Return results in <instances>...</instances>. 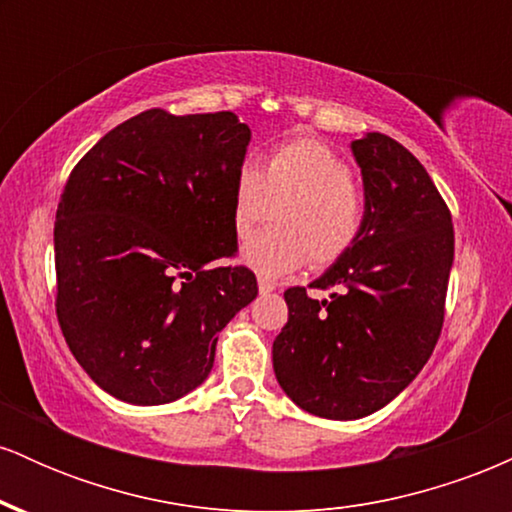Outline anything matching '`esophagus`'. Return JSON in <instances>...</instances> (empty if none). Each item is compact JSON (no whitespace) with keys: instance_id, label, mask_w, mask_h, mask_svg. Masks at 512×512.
Segmentation results:
<instances>
[{"instance_id":"34e87169","label":"esophagus","mask_w":512,"mask_h":512,"mask_svg":"<svg viewBox=\"0 0 512 512\" xmlns=\"http://www.w3.org/2000/svg\"><path fill=\"white\" fill-rule=\"evenodd\" d=\"M257 289H260L262 296H267V293H272L276 289V284H274V281H269V279H264V276H260V279H257Z\"/></svg>"}]
</instances>
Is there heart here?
I'll list each match as a JSON object with an SVG mask.
<instances>
[{
	"instance_id": "obj_1",
	"label": "heart",
	"mask_w": 512,
	"mask_h": 512,
	"mask_svg": "<svg viewBox=\"0 0 512 512\" xmlns=\"http://www.w3.org/2000/svg\"><path fill=\"white\" fill-rule=\"evenodd\" d=\"M272 207V231L240 252V262L269 279L296 272L308 260L313 267L342 260L366 221V197L351 168L337 151L308 137L279 144L260 168L250 161L238 168L231 204L236 238H250Z\"/></svg>"
}]
</instances>
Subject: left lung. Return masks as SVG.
<instances>
[{
  "label": "left lung",
  "instance_id": "8db88e82",
  "mask_svg": "<svg viewBox=\"0 0 512 512\" xmlns=\"http://www.w3.org/2000/svg\"><path fill=\"white\" fill-rule=\"evenodd\" d=\"M363 175L361 238L315 289L284 293L289 322L274 339L281 390L322 419L354 421L390 404L431 358L455 255L448 204L431 175L395 139L351 142Z\"/></svg>",
  "mask_w": 512,
  "mask_h": 512
}]
</instances>
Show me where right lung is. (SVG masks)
<instances>
[{
	"mask_svg": "<svg viewBox=\"0 0 512 512\" xmlns=\"http://www.w3.org/2000/svg\"><path fill=\"white\" fill-rule=\"evenodd\" d=\"M250 127L146 110L76 163L55 221L57 320L79 366L129 404H168L211 373L219 332L255 301L231 204Z\"/></svg>",
	"mask_w": 512,
	"mask_h": 512,
	"instance_id": "add662e5",
	"label": "right lung"
}]
</instances>
